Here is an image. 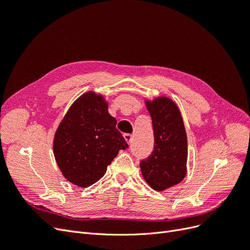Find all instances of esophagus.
<instances>
[{"label":"esophagus","mask_w":250,"mask_h":250,"mask_svg":"<svg viewBox=\"0 0 250 250\" xmlns=\"http://www.w3.org/2000/svg\"><path fill=\"white\" fill-rule=\"evenodd\" d=\"M124 140L126 141V143L127 144H130L131 143V141H132V135L131 134H129V133H125L124 135Z\"/></svg>","instance_id":"1"}]
</instances>
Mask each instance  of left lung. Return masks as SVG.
<instances>
[{"mask_svg": "<svg viewBox=\"0 0 250 250\" xmlns=\"http://www.w3.org/2000/svg\"><path fill=\"white\" fill-rule=\"evenodd\" d=\"M152 119L154 150L140 167L144 179L157 192L178 185L187 175L188 140L177 104L169 97L145 99Z\"/></svg>", "mask_w": 250, "mask_h": 250, "instance_id": "obj_1", "label": "left lung"}]
</instances>
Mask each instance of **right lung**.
<instances>
[{
    "mask_svg": "<svg viewBox=\"0 0 250 250\" xmlns=\"http://www.w3.org/2000/svg\"><path fill=\"white\" fill-rule=\"evenodd\" d=\"M108 112L104 96L81 95L66 111L53 140V152L63 177L79 188L101 179L121 149L128 148Z\"/></svg>",
    "mask_w": 250,
    "mask_h": 250,
    "instance_id": "right-lung-1",
    "label": "right lung"
}]
</instances>
